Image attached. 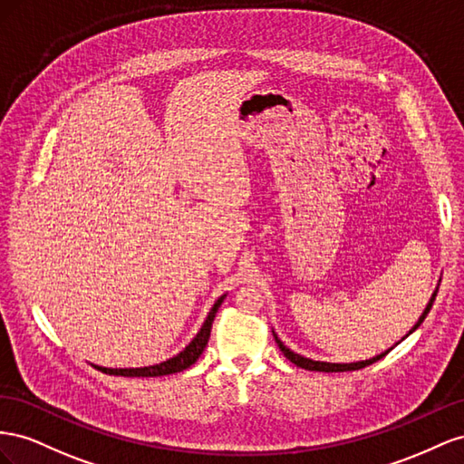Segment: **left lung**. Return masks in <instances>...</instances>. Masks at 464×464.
Instances as JSON below:
<instances>
[{
	"mask_svg": "<svg viewBox=\"0 0 464 464\" xmlns=\"http://www.w3.org/2000/svg\"><path fill=\"white\" fill-rule=\"evenodd\" d=\"M435 295H438V291H435V294L431 295V299H430V303H428V307H426V311L421 313V316H420V321L414 324V328L410 330L408 334H412L414 330L423 323V319H426L428 316V313H430V309H431V305H433V301H435ZM406 334V336H408ZM274 338H276V343L277 346H280V350H282V353L287 357V360L291 362V363H295L297 367H301V369H309V372H323V373H340V372H355V369H363V367H367V365H372V363H375L377 360H381V357H385L391 350H387L385 353H381V355H375V357H372V360H365V362H355V363H326V362H313V360H309V357H303V355H299V353H295V352H291L289 348H285L284 346V342L277 338L276 334H274Z\"/></svg>",
	"mask_w": 464,
	"mask_h": 464,
	"instance_id": "8db88e82",
	"label": "left lung"
}]
</instances>
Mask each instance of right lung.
Masks as SVG:
<instances>
[{
  "mask_svg": "<svg viewBox=\"0 0 464 464\" xmlns=\"http://www.w3.org/2000/svg\"><path fill=\"white\" fill-rule=\"evenodd\" d=\"M225 295H221L216 305L211 307L206 323L202 324L200 333L196 334V338L184 348L180 353H177L170 360L159 363V365H150V367H138V369H109V367H97L99 372L107 373V375H121V377H161V375H170V373H180L184 369H188L192 363H196L198 357L202 355L206 343L209 340V333H211V324H214L216 313L219 309V305L223 303Z\"/></svg>",
  "mask_w": 464,
  "mask_h": 464,
  "instance_id": "obj_1",
  "label": "right lung"
}]
</instances>
